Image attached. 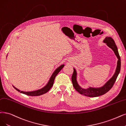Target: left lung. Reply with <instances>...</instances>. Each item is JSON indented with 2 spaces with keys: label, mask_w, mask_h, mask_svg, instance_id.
<instances>
[{
  "label": "left lung",
  "mask_w": 126,
  "mask_h": 126,
  "mask_svg": "<svg viewBox=\"0 0 126 126\" xmlns=\"http://www.w3.org/2000/svg\"><path fill=\"white\" fill-rule=\"evenodd\" d=\"M104 42L105 43H106V45L114 51L115 55L118 59L117 61V68H116V72L115 73V74L112 77V78L110 79L109 81L107 82L104 86L99 88H88V89H84L81 88L77 83L76 80V71L75 70V69L74 68V72L72 76V81L73 83V85L74 88L75 89V90L81 94L90 97H96L106 94V93L108 92L113 86L120 72L121 65L120 58L118 53L117 47L115 44L114 40L111 37H106L105 39L104 40Z\"/></svg>",
  "instance_id": "1"
}]
</instances>
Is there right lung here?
I'll return each mask as SVG.
<instances>
[{
  "label": "right lung",
  "instance_id": "obj_1",
  "mask_svg": "<svg viewBox=\"0 0 126 126\" xmlns=\"http://www.w3.org/2000/svg\"><path fill=\"white\" fill-rule=\"evenodd\" d=\"M64 66V65H61L60 67H59L57 69H56V70L53 73L52 76H51L48 83H47V85L45 87L42 88V89H41L40 90H38L34 91H31V92H24V91H20V90L17 89V88H15L14 86H13V87L15 88V89L18 92H20L21 93H22V94H25L27 95L38 96V95L44 94H46V93L47 92L51 89V87H52V86L53 85V82H54L56 76L57 75V74L59 73V72H60V71L61 70Z\"/></svg>",
  "mask_w": 126,
  "mask_h": 126
}]
</instances>
